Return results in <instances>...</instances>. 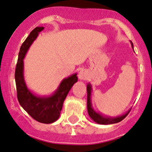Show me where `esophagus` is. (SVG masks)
<instances>
[{
    "label": "esophagus",
    "instance_id": "34e87169",
    "mask_svg": "<svg viewBox=\"0 0 152 152\" xmlns=\"http://www.w3.org/2000/svg\"><path fill=\"white\" fill-rule=\"evenodd\" d=\"M78 77L79 79L81 80H84L87 78V71L85 70V69H81V70L79 72V74H78Z\"/></svg>",
    "mask_w": 152,
    "mask_h": 152
}]
</instances>
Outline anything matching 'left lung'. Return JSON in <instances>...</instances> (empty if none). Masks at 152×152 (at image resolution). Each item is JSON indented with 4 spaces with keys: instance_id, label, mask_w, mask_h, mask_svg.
Instances as JSON below:
<instances>
[{
    "instance_id": "obj_1",
    "label": "left lung",
    "mask_w": 152,
    "mask_h": 152,
    "mask_svg": "<svg viewBox=\"0 0 152 152\" xmlns=\"http://www.w3.org/2000/svg\"><path fill=\"white\" fill-rule=\"evenodd\" d=\"M131 42V45L133 48V44L132 42ZM91 91H92V88L90 83L87 85V109H88V113L89 117L92 120H94L95 123L98 124H103V125H108V124H117V123L120 122L121 120H124L128 113L130 111L129 109L128 111L126 113L123 114V115L118 116V117H110V116H105L99 112H97L95 109L93 108L92 104H91Z\"/></svg>"
}]
</instances>
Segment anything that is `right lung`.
I'll return each instance as SVG.
<instances>
[{
  "label": "right lung",
  "mask_w": 152,
  "mask_h": 152,
  "mask_svg": "<svg viewBox=\"0 0 152 152\" xmlns=\"http://www.w3.org/2000/svg\"><path fill=\"white\" fill-rule=\"evenodd\" d=\"M44 29L43 26L36 27L30 32L21 45L15 70L16 91L19 103L34 120L42 124H52L59 118L64 100L69 90L78 81L76 73L65 78L60 83L57 90L48 96H39L30 91L24 79L23 59L30 46Z\"/></svg>",
  "instance_id": "1"
}]
</instances>
